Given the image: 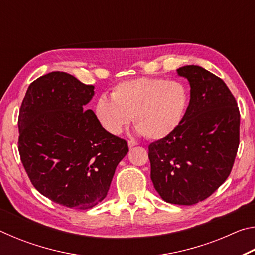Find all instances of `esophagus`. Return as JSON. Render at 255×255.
<instances>
[{
	"label": "esophagus",
	"instance_id": "1",
	"mask_svg": "<svg viewBox=\"0 0 255 255\" xmlns=\"http://www.w3.org/2000/svg\"><path fill=\"white\" fill-rule=\"evenodd\" d=\"M136 145H138L136 141H133V140H128V146H129V148H131V147H133V146H136Z\"/></svg>",
	"mask_w": 255,
	"mask_h": 255
}]
</instances>
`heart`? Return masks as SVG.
<instances>
[{"label": "heart", "mask_w": 255, "mask_h": 255, "mask_svg": "<svg viewBox=\"0 0 255 255\" xmlns=\"http://www.w3.org/2000/svg\"><path fill=\"white\" fill-rule=\"evenodd\" d=\"M189 102V89L182 81L137 77L116 85L111 99L99 98L94 111L101 126L112 135H119L132 117L138 133L158 140L179 128Z\"/></svg>", "instance_id": "heart-1"}]
</instances>
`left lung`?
Instances as JSON below:
<instances>
[{
	"mask_svg": "<svg viewBox=\"0 0 255 255\" xmlns=\"http://www.w3.org/2000/svg\"><path fill=\"white\" fill-rule=\"evenodd\" d=\"M190 83L187 115L176 130L149 144L150 179L166 202L191 206L225 182L240 145V110L222 79L197 65L178 70Z\"/></svg>",
	"mask_w": 255,
	"mask_h": 255,
	"instance_id": "8db88e82",
	"label": "left lung"
}]
</instances>
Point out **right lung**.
Segmentation results:
<instances>
[{
  "label": "right lung",
  "mask_w": 255,
  "mask_h": 255,
  "mask_svg": "<svg viewBox=\"0 0 255 255\" xmlns=\"http://www.w3.org/2000/svg\"><path fill=\"white\" fill-rule=\"evenodd\" d=\"M94 86L65 72L29 85L20 108L19 153L33 187L51 201L90 209L105 199L127 141L108 132L85 105Z\"/></svg>",
  "instance_id": "obj_1"
}]
</instances>
